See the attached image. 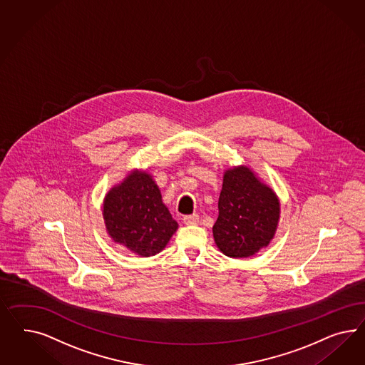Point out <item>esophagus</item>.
I'll return each mask as SVG.
<instances>
[{"label": "esophagus", "mask_w": 365, "mask_h": 365, "mask_svg": "<svg viewBox=\"0 0 365 365\" xmlns=\"http://www.w3.org/2000/svg\"><path fill=\"white\" fill-rule=\"evenodd\" d=\"M183 222L186 225H197L199 222V217L197 214H190V215H185L183 217Z\"/></svg>", "instance_id": "34e87169"}]
</instances>
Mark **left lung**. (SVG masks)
Returning a JSON list of instances; mask_svg holds the SVG:
<instances>
[{
    "label": "left lung",
    "instance_id": "8db88e82",
    "mask_svg": "<svg viewBox=\"0 0 365 365\" xmlns=\"http://www.w3.org/2000/svg\"><path fill=\"white\" fill-rule=\"evenodd\" d=\"M218 210L212 235L218 249L227 257H252L276 234L279 200L249 167L225 171Z\"/></svg>",
    "mask_w": 365,
    "mask_h": 365
}]
</instances>
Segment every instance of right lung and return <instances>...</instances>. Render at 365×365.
<instances>
[{"instance_id": "1", "label": "right lung", "mask_w": 365, "mask_h": 365, "mask_svg": "<svg viewBox=\"0 0 365 365\" xmlns=\"http://www.w3.org/2000/svg\"><path fill=\"white\" fill-rule=\"evenodd\" d=\"M103 218L113 242L140 257L160 253L178 229L153 177L138 170L107 192Z\"/></svg>"}]
</instances>
